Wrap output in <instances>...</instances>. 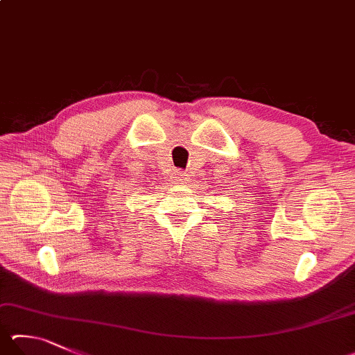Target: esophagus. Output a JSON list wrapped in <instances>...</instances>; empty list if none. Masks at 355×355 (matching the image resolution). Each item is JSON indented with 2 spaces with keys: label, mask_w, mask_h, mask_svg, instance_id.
<instances>
[{
  "label": "esophagus",
  "mask_w": 355,
  "mask_h": 355,
  "mask_svg": "<svg viewBox=\"0 0 355 355\" xmlns=\"http://www.w3.org/2000/svg\"><path fill=\"white\" fill-rule=\"evenodd\" d=\"M173 182H175L177 184H184L188 183V175L183 171H175V173H173Z\"/></svg>",
  "instance_id": "esophagus-1"
}]
</instances>
